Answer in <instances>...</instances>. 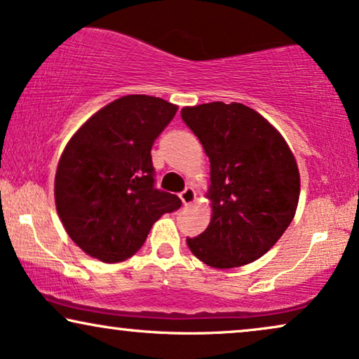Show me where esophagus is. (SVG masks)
Returning a JSON list of instances; mask_svg holds the SVG:
<instances>
[{
  "label": "esophagus",
  "instance_id": "34e87169",
  "mask_svg": "<svg viewBox=\"0 0 359 359\" xmlns=\"http://www.w3.org/2000/svg\"><path fill=\"white\" fill-rule=\"evenodd\" d=\"M181 198V203H183V206H191L194 201H196V191L193 188H186L183 193L180 194Z\"/></svg>",
  "mask_w": 359,
  "mask_h": 359
}]
</instances>
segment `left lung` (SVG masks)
Returning <instances> with one entry per match:
<instances>
[{"instance_id":"left-lung-1","label":"left lung","mask_w":359,"mask_h":359,"mask_svg":"<svg viewBox=\"0 0 359 359\" xmlns=\"http://www.w3.org/2000/svg\"><path fill=\"white\" fill-rule=\"evenodd\" d=\"M181 117L211 163V221L188 248L214 269L250 264L271 250L295 216L300 173L285 138L244 104L183 107Z\"/></svg>"}]
</instances>
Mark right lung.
<instances>
[{"label": "right lung", "instance_id": "right-lung-1", "mask_svg": "<svg viewBox=\"0 0 359 359\" xmlns=\"http://www.w3.org/2000/svg\"><path fill=\"white\" fill-rule=\"evenodd\" d=\"M178 105L125 95L95 111L59 158L54 199L59 219L83 252L114 264L132 257L151 226L181 206L153 183L151 147Z\"/></svg>", "mask_w": 359, "mask_h": 359}]
</instances>
